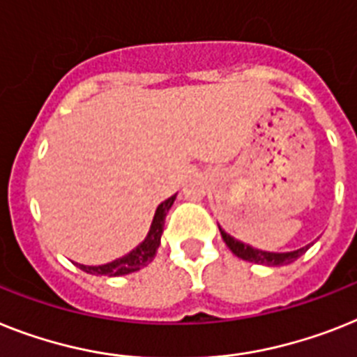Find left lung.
Returning a JSON list of instances; mask_svg holds the SVG:
<instances>
[{
	"instance_id": "8db88e82",
	"label": "left lung",
	"mask_w": 357,
	"mask_h": 357,
	"mask_svg": "<svg viewBox=\"0 0 357 357\" xmlns=\"http://www.w3.org/2000/svg\"><path fill=\"white\" fill-rule=\"evenodd\" d=\"M220 235L225 238L226 246H228L231 252L237 255V257L244 259V261H250V263H257V264H266V266H284V264L294 263L296 259H299L306 250L310 248V244L305 246V248L294 250V252L287 253H273V252H263V250L252 248L248 244L241 243L237 238H234L231 235H228L226 231H222V228L219 226Z\"/></svg>"
}]
</instances>
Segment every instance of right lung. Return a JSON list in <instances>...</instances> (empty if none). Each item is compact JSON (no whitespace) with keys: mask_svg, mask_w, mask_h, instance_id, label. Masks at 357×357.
Masks as SVG:
<instances>
[{"mask_svg":"<svg viewBox=\"0 0 357 357\" xmlns=\"http://www.w3.org/2000/svg\"><path fill=\"white\" fill-rule=\"evenodd\" d=\"M175 197H169L167 200H164L160 206L157 208V213L153 217V225L149 228V234H147L146 241L142 244H138L137 248L129 252L128 255L116 259L113 263L102 264V266H85V264H78L79 270H84L87 273H93V275H109V278H114V275H126V273L137 272L140 268L147 266L151 263L153 257L157 255V250L160 246V235L162 229H164V220H166V215L169 211V208L175 202Z\"/></svg>","mask_w":357,"mask_h":357,"instance_id":"obj_1","label":"right lung"}]
</instances>
